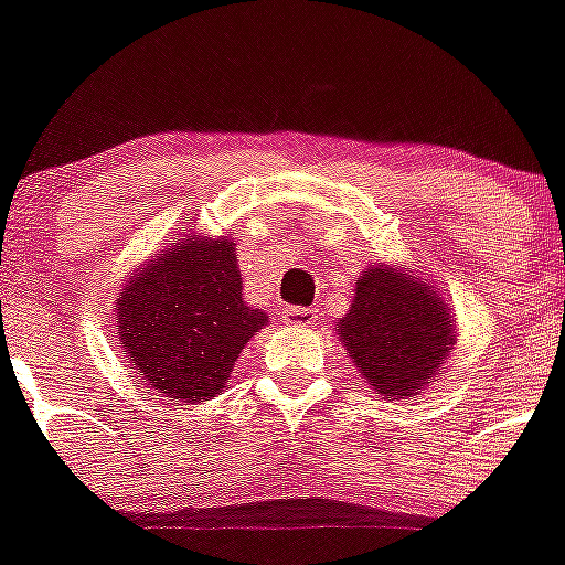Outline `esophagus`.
Wrapping results in <instances>:
<instances>
[{
	"mask_svg": "<svg viewBox=\"0 0 565 565\" xmlns=\"http://www.w3.org/2000/svg\"><path fill=\"white\" fill-rule=\"evenodd\" d=\"M318 320V312L312 307H287L284 309V323H292V327H312Z\"/></svg>",
	"mask_w": 565,
	"mask_h": 565,
	"instance_id": "esophagus-1",
	"label": "esophagus"
}]
</instances>
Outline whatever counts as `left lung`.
<instances>
[{"label": "left lung", "instance_id": "8db88e82", "mask_svg": "<svg viewBox=\"0 0 565 565\" xmlns=\"http://www.w3.org/2000/svg\"><path fill=\"white\" fill-rule=\"evenodd\" d=\"M338 332L360 374L385 399L419 394L454 345V320L434 289L391 267L360 276Z\"/></svg>", "mask_w": 565, "mask_h": 565}]
</instances>
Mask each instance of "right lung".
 <instances>
[{
  "label": "right lung",
  "mask_w": 565,
  "mask_h": 565,
  "mask_svg": "<svg viewBox=\"0 0 565 565\" xmlns=\"http://www.w3.org/2000/svg\"><path fill=\"white\" fill-rule=\"evenodd\" d=\"M118 323L120 343L149 388L177 403H202L225 388L267 315L242 298L231 238H185L126 284Z\"/></svg>",
  "instance_id": "obj_1"
}]
</instances>
